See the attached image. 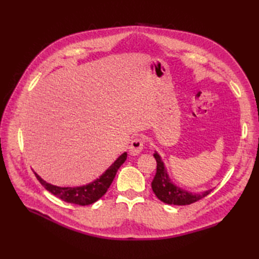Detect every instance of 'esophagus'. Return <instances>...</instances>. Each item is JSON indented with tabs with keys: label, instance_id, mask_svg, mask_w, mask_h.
<instances>
[{
	"label": "esophagus",
	"instance_id": "34e87169",
	"mask_svg": "<svg viewBox=\"0 0 259 259\" xmlns=\"http://www.w3.org/2000/svg\"><path fill=\"white\" fill-rule=\"evenodd\" d=\"M144 149V140L141 138H136L131 141L129 147V152L131 156H137Z\"/></svg>",
	"mask_w": 259,
	"mask_h": 259
}]
</instances>
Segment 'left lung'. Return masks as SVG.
I'll return each instance as SVG.
<instances>
[{
    "label": "left lung",
    "mask_w": 259,
    "mask_h": 259,
    "mask_svg": "<svg viewBox=\"0 0 259 259\" xmlns=\"http://www.w3.org/2000/svg\"><path fill=\"white\" fill-rule=\"evenodd\" d=\"M153 157H155L157 161V172L151 183V188L159 200H161L164 203H168V205L185 206L200 200L203 197L210 194L212 189L202 191L200 194H198V192L192 194V192L188 190H185L180 188V187L176 186L169 178L167 169L164 167V163L161 160L160 155L157 151H155Z\"/></svg>",
    "instance_id": "obj_1"
}]
</instances>
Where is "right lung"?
Masks as SVG:
<instances>
[{
	"label": "right lung",
	"mask_w": 259,
	"mask_h": 259,
	"mask_svg": "<svg viewBox=\"0 0 259 259\" xmlns=\"http://www.w3.org/2000/svg\"><path fill=\"white\" fill-rule=\"evenodd\" d=\"M126 159V152H123L122 155L117 158L111 166H110L106 171H104L100 177L93 180L92 183L87 184L79 187H59L47 183L43 180L40 176L34 172L35 177L40 181V184L45 187V188L50 191L51 194L57 196L60 199L67 201L69 203H75V205L80 206H87L91 205V203L96 202L97 200L106 194L110 185L115 177L118 169L121 167Z\"/></svg>",
	"instance_id": "obj_1"
}]
</instances>
